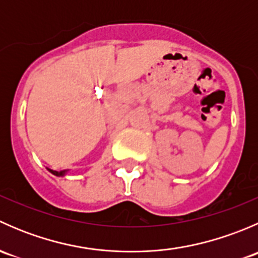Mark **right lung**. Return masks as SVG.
I'll return each instance as SVG.
<instances>
[{"label":"right lung","mask_w":258,"mask_h":258,"mask_svg":"<svg viewBox=\"0 0 258 258\" xmlns=\"http://www.w3.org/2000/svg\"><path fill=\"white\" fill-rule=\"evenodd\" d=\"M48 171L52 173V175H54V176H64V175H66V171H53V170H49V168H48Z\"/></svg>","instance_id":"1"}]
</instances>
